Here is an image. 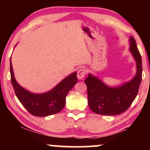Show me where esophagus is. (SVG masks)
<instances>
[{"label":"esophagus","mask_w":150,"mask_h":150,"mask_svg":"<svg viewBox=\"0 0 150 150\" xmlns=\"http://www.w3.org/2000/svg\"><path fill=\"white\" fill-rule=\"evenodd\" d=\"M86 75V70L85 68H80L77 73V77L79 80H82Z\"/></svg>","instance_id":"obj_1"}]
</instances>
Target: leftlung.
<instances>
[{
    "label": "left lung",
    "mask_w": 150,
    "mask_h": 150,
    "mask_svg": "<svg viewBox=\"0 0 150 150\" xmlns=\"http://www.w3.org/2000/svg\"><path fill=\"white\" fill-rule=\"evenodd\" d=\"M130 51L137 66V73L131 80L118 87H111L91 74L85 80L88 104L93 112L105 116L120 114L130 107L137 97L142 80V58L133 37H130Z\"/></svg>",
    "instance_id": "8db88e82"
}]
</instances>
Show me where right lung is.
Instances as JSON below:
<instances>
[{"label": "right lung", "instance_id": "1", "mask_svg": "<svg viewBox=\"0 0 150 150\" xmlns=\"http://www.w3.org/2000/svg\"><path fill=\"white\" fill-rule=\"evenodd\" d=\"M11 82L19 101L31 114L43 117L55 114L65 106V98L69 91L77 82V72L70 74L49 92L33 94L22 87L15 80L11 58L10 60Z\"/></svg>", "mask_w": 150, "mask_h": 150}]
</instances>
